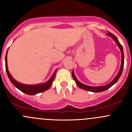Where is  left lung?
<instances>
[{
  "label": "left lung",
  "instance_id": "left-lung-1",
  "mask_svg": "<svg viewBox=\"0 0 132 132\" xmlns=\"http://www.w3.org/2000/svg\"><path fill=\"white\" fill-rule=\"evenodd\" d=\"M107 35L111 37V38H112L114 41H115V42L116 43V44L118 45L119 48H120L121 51L122 59H121V64L120 70H119V72H118V73L116 75V77L115 78H114V80H113L112 81H111L110 83L108 84L107 85H105V86H98V87H92V86H87V85H85V84H84L80 82L79 81L77 80V78H76L75 75V74H74V71H72V77H73V78L74 80L75 81L76 84H77V86L80 87V88L82 89L86 90V91H88L94 92V93H100V92H103L104 91H106V90H107L108 89H109L110 87H111L113 85L115 84L118 82V80H119V77H120L121 75L122 72H123V67H124V52H123V46H122V45H121L120 43L119 42L118 38H117L114 35V34H112V33L110 32H109L107 34Z\"/></svg>",
  "mask_w": 132,
  "mask_h": 132
}]
</instances>
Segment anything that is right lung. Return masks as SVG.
Wrapping results in <instances>:
<instances>
[{"instance_id":"1","label":"right lung","mask_w":132,"mask_h":132,"mask_svg":"<svg viewBox=\"0 0 132 132\" xmlns=\"http://www.w3.org/2000/svg\"><path fill=\"white\" fill-rule=\"evenodd\" d=\"M7 52H6V58H5L6 72H7V76H8L9 80H10V81L11 82V83L13 84L16 87H17L18 89L20 90L22 92H23V93H24L27 94H29V95H34V94H38V93L46 91V90L50 88V86H51L52 84L54 78H55V74H56L57 70H55V71L54 72V73L53 74V75L52 76L51 78H50V80H48L46 83L41 84H36V85L23 84L20 83V82H17L16 80H15L12 77V76L11 75L10 73H9L8 68H7Z\"/></svg>"}]
</instances>
